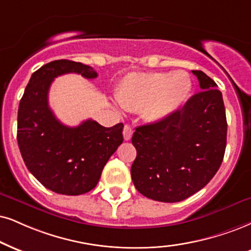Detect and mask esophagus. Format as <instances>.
I'll return each instance as SVG.
<instances>
[{
	"label": "esophagus",
	"instance_id": "esophagus-1",
	"mask_svg": "<svg viewBox=\"0 0 251 251\" xmlns=\"http://www.w3.org/2000/svg\"><path fill=\"white\" fill-rule=\"evenodd\" d=\"M132 132H134V130H132V128L129 125H126L125 126V129H123V136H125V140L126 141H129L131 138L132 136Z\"/></svg>",
	"mask_w": 251,
	"mask_h": 251
}]
</instances>
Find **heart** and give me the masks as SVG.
<instances>
[{
  "label": "heart",
  "instance_id": "heart-1",
  "mask_svg": "<svg viewBox=\"0 0 251 251\" xmlns=\"http://www.w3.org/2000/svg\"><path fill=\"white\" fill-rule=\"evenodd\" d=\"M187 73H132L126 75L116 92V99L128 110H144L151 121H162L180 108L191 93Z\"/></svg>",
  "mask_w": 251,
  "mask_h": 251
}]
</instances>
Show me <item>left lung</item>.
<instances>
[{"label":"left lung","mask_w":251,"mask_h":251,"mask_svg":"<svg viewBox=\"0 0 251 251\" xmlns=\"http://www.w3.org/2000/svg\"><path fill=\"white\" fill-rule=\"evenodd\" d=\"M192 72L201 92L172 115L137 126L132 135L137 156L131 179L149 199H187L211 181L224 160L227 120L222 94L202 71Z\"/></svg>","instance_id":"left-lung-1"}]
</instances>
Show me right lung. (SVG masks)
I'll return each mask as SVG.
<instances>
[{
  "instance_id": "1",
  "label": "right lung",
  "mask_w": 251,
  "mask_h": 251,
  "mask_svg": "<svg viewBox=\"0 0 251 251\" xmlns=\"http://www.w3.org/2000/svg\"><path fill=\"white\" fill-rule=\"evenodd\" d=\"M98 76L93 67L72 60H54L31 75L21 99L17 142L26 168L55 193L79 196L97 186L102 170L123 142V125L106 128L86 120L78 126L63 125L49 107V89L57 76Z\"/></svg>"
}]
</instances>
